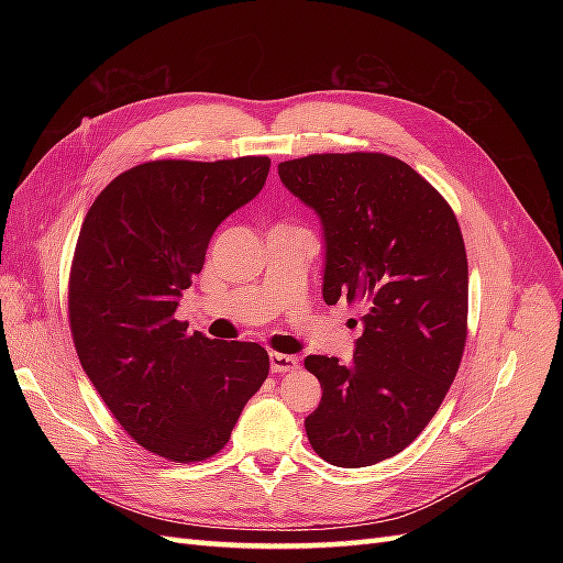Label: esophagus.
<instances>
[{
  "label": "esophagus",
  "mask_w": 563,
  "mask_h": 563,
  "mask_svg": "<svg viewBox=\"0 0 563 563\" xmlns=\"http://www.w3.org/2000/svg\"><path fill=\"white\" fill-rule=\"evenodd\" d=\"M269 368L275 373H286L298 368V360L294 354H282V352H269Z\"/></svg>",
  "instance_id": "obj_1"
}]
</instances>
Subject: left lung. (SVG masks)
I'll return each instance as SVG.
<instances>
[{
  "instance_id": "1",
  "label": "left lung",
  "mask_w": 563,
  "mask_h": 563,
  "mask_svg": "<svg viewBox=\"0 0 563 563\" xmlns=\"http://www.w3.org/2000/svg\"><path fill=\"white\" fill-rule=\"evenodd\" d=\"M279 178L321 220L323 300L366 305L350 364L305 360L321 385L305 432L335 467L376 465L424 430L463 360V234L446 199L380 152L282 162Z\"/></svg>"
}]
</instances>
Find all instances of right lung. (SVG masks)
<instances>
[{
	"mask_svg": "<svg viewBox=\"0 0 563 563\" xmlns=\"http://www.w3.org/2000/svg\"><path fill=\"white\" fill-rule=\"evenodd\" d=\"M267 172V157L133 166L79 230L70 329L81 368L117 422L174 463L223 449L267 378L265 347L218 343L176 319L216 228L263 190Z\"/></svg>",
	"mask_w": 563,
	"mask_h": 563,
	"instance_id": "add662e5",
	"label": "right lung"
}]
</instances>
